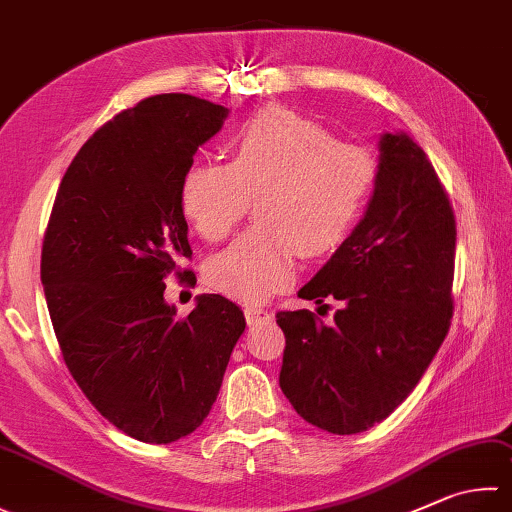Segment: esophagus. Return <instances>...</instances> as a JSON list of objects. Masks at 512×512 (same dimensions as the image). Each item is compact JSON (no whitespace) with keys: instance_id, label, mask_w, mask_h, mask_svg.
Wrapping results in <instances>:
<instances>
[{"instance_id":"obj_1","label":"esophagus","mask_w":512,"mask_h":512,"mask_svg":"<svg viewBox=\"0 0 512 512\" xmlns=\"http://www.w3.org/2000/svg\"><path fill=\"white\" fill-rule=\"evenodd\" d=\"M245 318H247V325H260V323L272 321L274 314L269 310H263V307H258V305H247Z\"/></svg>"}]
</instances>
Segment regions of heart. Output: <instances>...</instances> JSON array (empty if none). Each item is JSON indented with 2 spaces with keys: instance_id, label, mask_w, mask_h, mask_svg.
Segmentation results:
<instances>
[{
  "instance_id": "b5f03b06",
  "label": "heart",
  "mask_w": 512,
  "mask_h": 512,
  "mask_svg": "<svg viewBox=\"0 0 512 512\" xmlns=\"http://www.w3.org/2000/svg\"><path fill=\"white\" fill-rule=\"evenodd\" d=\"M372 151L281 106L240 124L229 162H196L182 178L180 205L207 243H220L256 200V227L209 258L207 283L243 303H263L294 276L296 254L339 249L379 185Z\"/></svg>"
}]
</instances>
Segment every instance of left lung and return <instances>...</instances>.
<instances>
[{
  "mask_svg": "<svg viewBox=\"0 0 512 512\" xmlns=\"http://www.w3.org/2000/svg\"><path fill=\"white\" fill-rule=\"evenodd\" d=\"M381 176L350 238L298 296L336 298L334 323L278 312V383L294 410L332 435L390 417L450 330L457 223L426 153L406 133L381 138ZM327 307V305H325Z\"/></svg>",
  "mask_w": 512,
  "mask_h": 512,
  "instance_id": "obj_1",
  "label": "left lung"
}]
</instances>
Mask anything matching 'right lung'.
<instances>
[{
	"label": "right lung",
	"instance_id": "add662e5",
	"mask_svg": "<svg viewBox=\"0 0 512 512\" xmlns=\"http://www.w3.org/2000/svg\"><path fill=\"white\" fill-rule=\"evenodd\" d=\"M227 109L162 93L124 109L84 142L57 189L42 285L75 383L104 419L144 443L194 432L218 397L245 314L220 294L176 318L167 276L191 269L180 189Z\"/></svg>",
	"mask_w": 512,
	"mask_h": 512
}]
</instances>
